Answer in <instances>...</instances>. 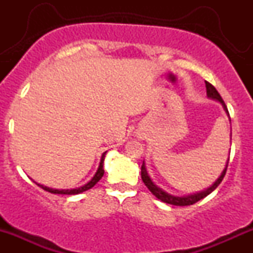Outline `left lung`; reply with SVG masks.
Masks as SVG:
<instances>
[{
    "mask_svg": "<svg viewBox=\"0 0 253 253\" xmlns=\"http://www.w3.org/2000/svg\"><path fill=\"white\" fill-rule=\"evenodd\" d=\"M206 89H207V96L213 98V100L219 101V102L223 106V109L226 110V113H227V115L229 117L227 107H226V104H225V102H223L222 97L220 96L219 92H217V90L214 88V85H211L210 82H207V81H206ZM228 161H229V158L227 159V164H226V168L223 169L221 176H220L219 178L214 182V184L211 185V188H208V189L203 190V191H201V193L194 194V195L179 197V196H172V195H170V194L165 193L164 190H162L161 188L157 187L155 183L151 181L150 176L147 175L146 168H145L144 163H143V165H141V179H143L145 185L149 188V190L151 191V193H152L153 195L157 197V199L161 200V201H163L165 203H169V205H173V206H190V205H194V203H196L197 201H200V200H202L203 197L210 195L211 191L216 189V187L220 184V183H221L223 177H225V175H226V170H227V167H228Z\"/></svg>",
    "mask_w": 253,
    "mask_h": 253,
    "instance_id": "8db88e82",
    "label": "left lung"
}]
</instances>
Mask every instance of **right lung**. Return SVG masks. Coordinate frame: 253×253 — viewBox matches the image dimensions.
<instances>
[{
	"instance_id": "obj_1",
	"label": "right lung",
	"mask_w": 253,
	"mask_h": 253,
	"mask_svg": "<svg viewBox=\"0 0 253 253\" xmlns=\"http://www.w3.org/2000/svg\"><path fill=\"white\" fill-rule=\"evenodd\" d=\"M104 156H106V152H103L102 157H101V162H100V165H98V169L96 171V173H95V176L92 177L91 181L86 183V184H84L83 187H80L77 188V189H62V190H58V189H52V188H47L45 187V185H42V184H37L39 185L40 188H42L43 190L48 191V193H52V194H62V195H76V194H80V193H83V191L90 189V188L94 187L96 183L100 181L101 178H102L103 173H104V170H103V161H104Z\"/></svg>"
}]
</instances>
